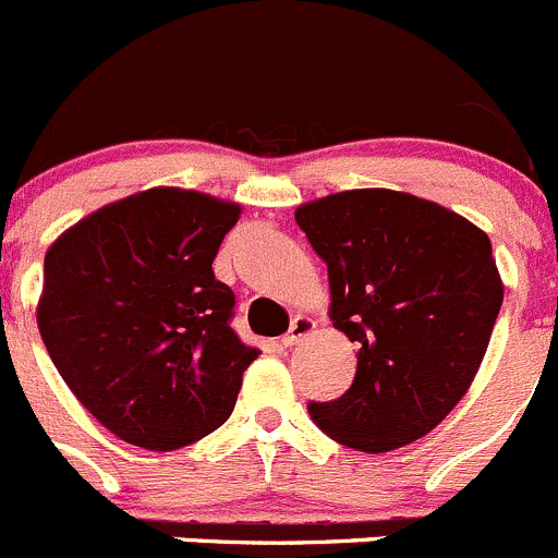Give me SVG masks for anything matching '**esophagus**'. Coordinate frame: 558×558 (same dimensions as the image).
Wrapping results in <instances>:
<instances>
[{"instance_id": "34e87169", "label": "esophagus", "mask_w": 558, "mask_h": 558, "mask_svg": "<svg viewBox=\"0 0 558 558\" xmlns=\"http://www.w3.org/2000/svg\"><path fill=\"white\" fill-rule=\"evenodd\" d=\"M313 329H316V322H313L311 316H296L294 322H291L289 332H286L283 338H280V343H283L286 349H291V345L300 343L302 338H307V335H311Z\"/></svg>"}]
</instances>
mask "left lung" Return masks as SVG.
Returning <instances> with one entry per match:
<instances>
[{"label":"left lung","mask_w":558,"mask_h":558,"mask_svg":"<svg viewBox=\"0 0 558 558\" xmlns=\"http://www.w3.org/2000/svg\"><path fill=\"white\" fill-rule=\"evenodd\" d=\"M294 218L327 262L332 327L360 349L349 392L307 405L313 423L360 452L430 434L472 387L505 300L488 234L387 187L332 193Z\"/></svg>","instance_id":"obj_1"}]
</instances>
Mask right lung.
Masks as SVG:
<instances>
[{
	"label": "right lung",
	"mask_w": 558,
	"mask_h": 558,
	"mask_svg": "<svg viewBox=\"0 0 558 558\" xmlns=\"http://www.w3.org/2000/svg\"><path fill=\"white\" fill-rule=\"evenodd\" d=\"M242 207L149 187L70 226L46 253L40 338L102 428L144 450L193 445L229 420L258 356L231 329L213 262Z\"/></svg>",
	"instance_id": "1"
}]
</instances>
